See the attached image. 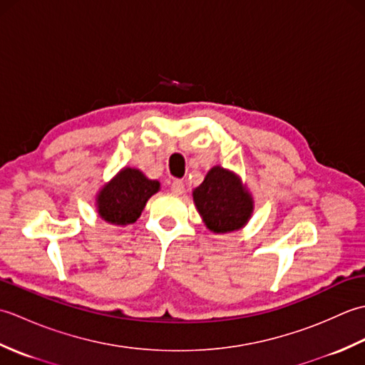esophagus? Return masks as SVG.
<instances>
[{"label":"esophagus","instance_id":"obj_1","mask_svg":"<svg viewBox=\"0 0 365 365\" xmlns=\"http://www.w3.org/2000/svg\"><path fill=\"white\" fill-rule=\"evenodd\" d=\"M170 191H173L174 195H183V192H185V183L182 180H174L173 185H170Z\"/></svg>","mask_w":365,"mask_h":365}]
</instances>
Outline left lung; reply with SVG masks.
Returning a JSON list of instances; mask_svg holds the SVG:
<instances>
[{"label":"left lung","instance_id":"1","mask_svg":"<svg viewBox=\"0 0 365 365\" xmlns=\"http://www.w3.org/2000/svg\"><path fill=\"white\" fill-rule=\"evenodd\" d=\"M192 200L205 227L213 234L243 229L254 213V197L234 170L213 166L192 190Z\"/></svg>","mask_w":365,"mask_h":365}]
</instances>
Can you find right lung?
I'll return each mask as SVG.
<instances>
[{"instance_id":"obj_1","label":"right lung","mask_w":365,"mask_h":365,"mask_svg":"<svg viewBox=\"0 0 365 365\" xmlns=\"http://www.w3.org/2000/svg\"><path fill=\"white\" fill-rule=\"evenodd\" d=\"M158 191V180H152L136 168L125 166L98 190L97 213L113 226H128L138 221L147 200Z\"/></svg>"}]
</instances>
